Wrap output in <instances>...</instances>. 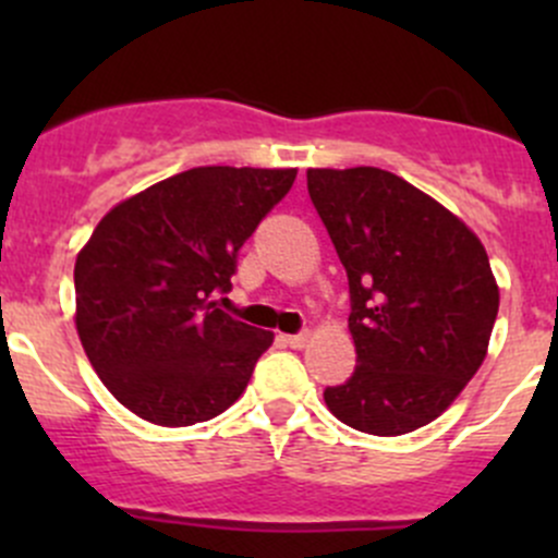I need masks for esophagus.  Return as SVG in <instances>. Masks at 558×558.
I'll return each instance as SVG.
<instances>
[{
  "label": "esophagus",
  "mask_w": 558,
  "mask_h": 558,
  "mask_svg": "<svg viewBox=\"0 0 558 558\" xmlns=\"http://www.w3.org/2000/svg\"><path fill=\"white\" fill-rule=\"evenodd\" d=\"M307 342H311V331H302V335H286V345L294 348V351H302Z\"/></svg>",
  "instance_id": "1"
}]
</instances>
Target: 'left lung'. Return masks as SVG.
Segmentation results:
<instances>
[{
  "mask_svg": "<svg viewBox=\"0 0 558 558\" xmlns=\"http://www.w3.org/2000/svg\"><path fill=\"white\" fill-rule=\"evenodd\" d=\"M307 191L348 272L356 369L326 388L335 418L397 437L440 418L488 353L499 286L477 234L378 167L307 170Z\"/></svg>",
  "mask_w": 558,
  "mask_h": 558,
  "instance_id": "left-lung-1",
  "label": "left lung"
}]
</instances>
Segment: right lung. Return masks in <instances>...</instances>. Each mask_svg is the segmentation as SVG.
<instances>
[{"mask_svg":"<svg viewBox=\"0 0 558 558\" xmlns=\"http://www.w3.org/2000/svg\"><path fill=\"white\" fill-rule=\"evenodd\" d=\"M296 170L194 167L118 202L75 258V326L107 391L140 418L189 426L245 391L272 331L218 307L238 251Z\"/></svg>","mask_w":558,"mask_h":558,"instance_id":"1","label":"right lung"}]
</instances>
